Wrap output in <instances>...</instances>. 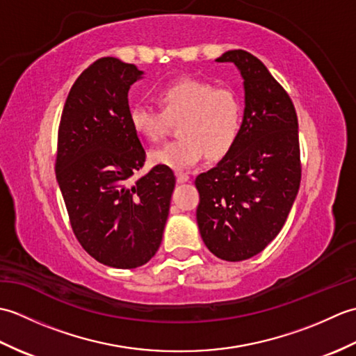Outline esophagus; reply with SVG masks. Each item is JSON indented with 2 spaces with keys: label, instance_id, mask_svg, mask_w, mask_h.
<instances>
[{
  "label": "esophagus",
  "instance_id": "34e87169",
  "mask_svg": "<svg viewBox=\"0 0 356 356\" xmlns=\"http://www.w3.org/2000/svg\"><path fill=\"white\" fill-rule=\"evenodd\" d=\"M176 176H177V182L179 184H185V182H188V180H190V176H188V172L179 171V172H176Z\"/></svg>",
  "mask_w": 356,
  "mask_h": 356
}]
</instances>
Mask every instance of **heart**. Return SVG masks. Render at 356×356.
Returning <instances> with one entry per match:
<instances>
[{
	"mask_svg": "<svg viewBox=\"0 0 356 356\" xmlns=\"http://www.w3.org/2000/svg\"><path fill=\"white\" fill-rule=\"evenodd\" d=\"M161 110L134 105L130 124L140 138L162 139L170 120L177 122L180 139L165 143L149 153L154 165L174 171L190 170L207 153L220 157L234 145L240 130L241 105L228 87H214L208 81L184 78L157 93Z\"/></svg>",
	"mask_w": 356,
	"mask_h": 356,
	"instance_id": "1",
	"label": "heart"
}]
</instances>
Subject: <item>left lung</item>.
I'll return each mask as SVG.
<instances>
[{"instance_id":"1","label":"left lung","mask_w":356,"mask_h":356,"mask_svg":"<svg viewBox=\"0 0 356 356\" xmlns=\"http://www.w3.org/2000/svg\"><path fill=\"white\" fill-rule=\"evenodd\" d=\"M243 76L245 115L234 145L195 177L197 225L207 248L226 261L261 252L282 231L301 180L298 119L292 99L259 58L223 53Z\"/></svg>"}]
</instances>
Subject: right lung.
Masks as SVG:
<instances>
[{
    "instance_id": "add662e5",
    "label": "right lung",
    "mask_w": 356,
    "mask_h": 356,
    "mask_svg": "<svg viewBox=\"0 0 356 356\" xmlns=\"http://www.w3.org/2000/svg\"><path fill=\"white\" fill-rule=\"evenodd\" d=\"M140 76L134 64L97 59L73 84L58 130L56 180L74 237L95 260L119 269L157 252L176 185L161 165L131 182L147 157L128 105Z\"/></svg>"
}]
</instances>
